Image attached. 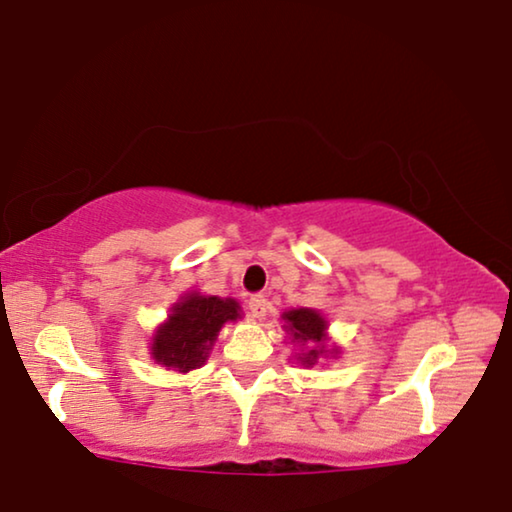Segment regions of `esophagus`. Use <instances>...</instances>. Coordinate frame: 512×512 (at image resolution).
<instances>
[{
  "instance_id": "obj_1",
  "label": "esophagus",
  "mask_w": 512,
  "mask_h": 512,
  "mask_svg": "<svg viewBox=\"0 0 512 512\" xmlns=\"http://www.w3.org/2000/svg\"><path fill=\"white\" fill-rule=\"evenodd\" d=\"M267 309H269V302L264 295H252L248 300V312L252 319H264V316H267Z\"/></svg>"
}]
</instances>
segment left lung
<instances>
[{
	"label": "left lung",
	"mask_w": 512,
	"mask_h": 512,
	"mask_svg": "<svg viewBox=\"0 0 512 512\" xmlns=\"http://www.w3.org/2000/svg\"><path fill=\"white\" fill-rule=\"evenodd\" d=\"M281 319L286 321L283 328L288 331L290 342L302 345V352L297 354V361H302V366H314L323 354H328L326 345H323L326 342L328 323L316 309H290V312H283Z\"/></svg>",
	"instance_id": "1"
}]
</instances>
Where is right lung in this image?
<instances>
[{"mask_svg": "<svg viewBox=\"0 0 512 512\" xmlns=\"http://www.w3.org/2000/svg\"><path fill=\"white\" fill-rule=\"evenodd\" d=\"M241 319V307L231 297L189 293L172 307V314L153 335L151 357L160 366L189 373L208 361L226 321Z\"/></svg>", "mask_w": 512, "mask_h": 512, "instance_id": "right-lung-1", "label": "right lung"}]
</instances>
